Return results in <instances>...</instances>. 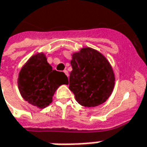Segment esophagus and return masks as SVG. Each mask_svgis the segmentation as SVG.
<instances>
[{"instance_id": "1", "label": "esophagus", "mask_w": 147, "mask_h": 147, "mask_svg": "<svg viewBox=\"0 0 147 147\" xmlns=\"http://www.w3.org/2000/svg\"><path fill=\"white\" fill-rule=\"evenodd\" d=\"M64 73L65 74V75H66L67 77H69V72L67 71V70H64Z\"/></svg>"}]
</instances>
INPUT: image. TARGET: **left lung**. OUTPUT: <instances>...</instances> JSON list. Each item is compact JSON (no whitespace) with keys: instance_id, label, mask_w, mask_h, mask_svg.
Instances as JSON below:
<instances>
[{"instance_id":"left-lung-1","label":"left lung","mask_w":147,"mask_h":147,"mask_svg":"<svg viewBox=\"0 0 147 147\" xmlns=\"http://www.w3.org/2000/svg\"><path fill=\"white\" fill-rule=\"evenodd\" d=\"M73 70L69 88L77 102L84 107H96L110 97L115 74L110 62L99 51L86 47L72 54Z\"/></svg>"}]
</instances>
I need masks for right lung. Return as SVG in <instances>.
<instances>
[{
  "instance_id": "1",
  "label": "right lung",
  "mask_w": 147,
  "mask_h": 147,
  "mask_svg": "<svg viewBox=\"0 0 147 147\" xmlns=\"http://www.w3.org/2000/svg\"><path fill=\"white\" fill-rule=\"evenodd\" d=\"M67 84V76L63 72L53 70L44 53L31 56L22 65L18 78L21 96L40 109L53 102V95L60 86Z\"/></svg>"
}]
</instances>
